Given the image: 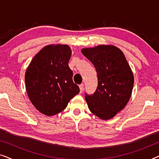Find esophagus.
<instances>
[{"label": "esophagus", "mask_w": 159, "mask_h": 159, "mask_svg": "<svg viewBox=\"0 0 159 159\" xmlns=\"http://www.w3.org/2000/svg\"><path fill=\"white\" fill-rule=\"evenodd\" d=\"M80 93H82V91H83V89H84V84H80Z\"/></svg>", "instance_id": "obj_1"}]
</instances>
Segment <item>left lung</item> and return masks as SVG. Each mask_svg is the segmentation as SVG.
<instances>
[{
  "instance_id": "obj_1",
  "label": "left lung",
  "mask_w": 159,
  "mask_h": 159,
  "mask_svg": "<svg viewBox=\"0 0 159 159\" xmlns=\"http://www.w3.org/2000/svg\"><path fill=\"white\" fill-rule=\"evenodd\" d=\"M94 65L98 87L92 95L85 93L88 108L102 119H109L122 110L129 101L134 77L122 51L111 45H99L82 50Z\"/></svg>"
}]
</instances>
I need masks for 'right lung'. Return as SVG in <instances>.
I'll use <instances>...</instances> for the list:
<instances>
[{
  "mask_svg": "<svg viewBox=\"0 0 159 159\" xmlns=\"http://www.w3.org/2000/svg\"><path fill=\"white\" fill-rule=\"evenodd\" d=\"M71 54L66 45H48L34 56L26 71L28 96L34 107L47 116L62 111L80 93L69 67Z\"/></svg>",
  "mask_w": 159,
  "mask_h": 159,
  "instance_id": "add662e5",
  "label": "right lung"
}]
</instances>
